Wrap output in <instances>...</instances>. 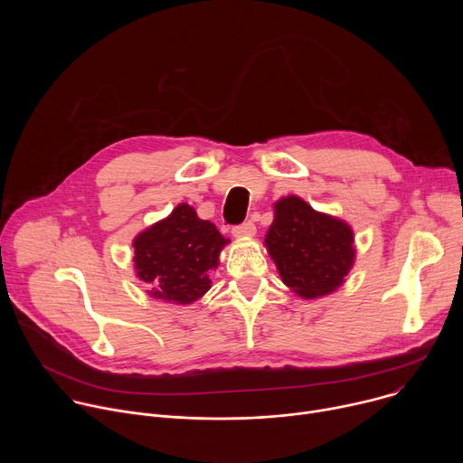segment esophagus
<instances>
[{
  "mask_svg": "<svg viewBox=\"0 0 463 463\" xmlns=\"http://www.w3.org/2000/svg\"><path fill=\"white\" fill-rule=\"evenodd\" d=\"M254 234H256V227L252 222H245L232 229V236L238 240H247V238H252Z\"/></svg>",
  "mask_w": 463,
  "mask_h": 463,
  "instance_id": "esophagus-1",
  "label": "esophagus"
}]
</instances>
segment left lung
<instances>
[{
  "label": "left lung",
  "mask_w": 463,
  "mask_h": 463,
  "mask_svg": "<svg viewBox=\"0 0 463 463\" xmlns=\"http://www.w3.org/2000/svg\"><path fill=\"white\" fill-rule=\"evenodd\" d=\"M263 238L282 282L315 300L337 291L355 263V234L348 222L315 211L302 197L284 195Z\"/></svg>",
  "instance_id": "1"
}]
</instances>
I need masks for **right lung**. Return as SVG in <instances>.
<instances>
[{"label":"right lung","instance_id":"add662e5","mask_svg":"<svg viewBox=\"0 0 463 463\" xmlns=\"http://www.w3.org/2000/svg\"><path fill=\"white\" fill-rule=\"evenodd\" d=\"M227 243L214 223L202 220L192 205L179 203L131 241L136 277L152 298L192 304L211 289V271L220 266Z\"/></svg>","mask_w":463,"mask_h":463}]
</instances>
